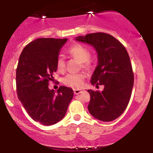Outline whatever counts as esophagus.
I'll use <instances>...</instances> for the list:
<instances>
[{
  "label": "esophagus",
  "instance_id": "1",
  "mask_svg": "<svg viewBox=\"0 0 153 153\" xmlns=\"http://www.w3.org/2000/svg\"><path fill=\"white\" fill-rule=\"evenodd\" d=\"M82 92L81 90H79V89H75L74 90V94L75 95H78L79 94Z\"/></svg>",
  "mask_w": 153,
  "mask_h": 153
}]
</instances>
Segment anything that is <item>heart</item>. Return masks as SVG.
I'll return each mask as SVG.
<instances>
[{"mask_svg":"<svg viewBox=\"0 0 153 153\" xmlns=\"http://www.w3.org/2000/svg\"><path fill=\"white\" fill-rule=\"evenodd\" d=\"M70 54L81 62L82 68L88 69L91 67L89 58L91 57V52L86 47L81 45H75L71 47L69 51ZM57 68L59 71H63L65 68V61L62 56H59L57 59ZM85 75L82 73H70L63 78V82L68 86L73 88H80L83 85Z\"/></svg>","mask_w":153,"mask_h":153,"instance_id":"heart-1","label":"heart"}]
</instances>
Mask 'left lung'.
<instances>
[{
  "instance_id": "left-lung-1",
  "label": "left lung",
  "mask_w": 153,
  "mask_h": 153,
  "mask_svg": "<svg viewBox=\"0 0 153 153\" xmlns=\"http://www.w3.org/2000/svg\"><path fill=\"white\" fill-rule=\"evenodd\" d=\"M78 42L96 50L98 65L91 76L93 85H103V91L88 90L91 100L88 108L93 117L111 122L124 113L130 100L134 74L127 50L111 35L97 32L79 36Z\"/></svg>"
}]
</instances>
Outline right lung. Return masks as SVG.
Returning <instances> with one entry per match:
<instances>
[{"label": "right lung", "instance_id": "obj_1", "mask_svg": "<svg viewBox=\"0 0 153 153\" xmlns=\"http://www.w3.org/2000/svg\"><path fill=\"white\" fill-rule=\"evenodd\" d=\"M68 39L39 38L24 47L16 69L19 99L35 122L45 126L64 118L73 97L71 88L60 86L57 92L49 88V81L57 71L59 52Z\"/></svg>", "mask_w": 153, "mask_h": 153}]
</instances>
